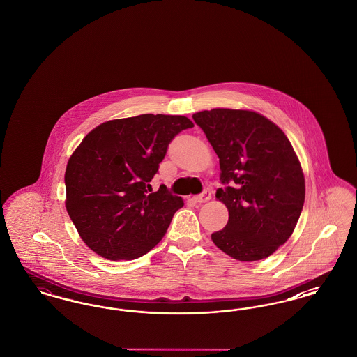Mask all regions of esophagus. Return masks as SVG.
Here are the masks:
<instances>
[{"mask_svg":"<svg viewBox=\"0 0 357 357\" xmlns=\"http://www.w3.org/2000/svg\"><path fill=\"white\" fill-rule=\"evenodd\" d=\"M210 198H211V191H210V188H206V190H204L202 194L195 195V197L192 198V201L199 202V204H204V202H207Z\"/></svg>","mask_w":357,"mask_h":357,"instance_id":"obj_1","label":"esophagus"}]
</instances>
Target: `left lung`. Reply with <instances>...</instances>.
Masks as SVG:
<instances>
[{
    "label": "left lung",
    "instance_id": "1",
    "mask_svg": "<svg viewBox=\"0 0 357 357\" xmlns=\"http://www.w3.org/2000/svg\"><path fill=\"white\" fill-rule=\"evenodd\" d=\"M220 158L217 199L229 210L227 225L213 242L239 261L273 255L291 236L305 199V181L287 135L265 116L214 108L192 115Z\"/></svg>",
    "mask_w": 357,
    "mask_h": 357
}]
</instances>
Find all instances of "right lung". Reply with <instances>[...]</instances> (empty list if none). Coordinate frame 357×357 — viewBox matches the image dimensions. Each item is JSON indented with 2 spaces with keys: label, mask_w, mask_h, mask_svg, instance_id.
<instances>
[{
  "label": "right lung",
  "mask_w": 357,
  "mask_h": 357,
  "mask_svg": "<svg viewBox=\"0 0 357 357\" xmlns=\"http://www.w3.org/2000/svg\"><path fill=\"white\" fill-rule=\"evenodd\" d=\"M194 127L179 115L109 120L85 136L66 170V207L85 245L107 259H134L166 234L181 197L151 192L171 140Z\"/></svg>",
  "instance_id": "obj_1"
}]
</instances>
